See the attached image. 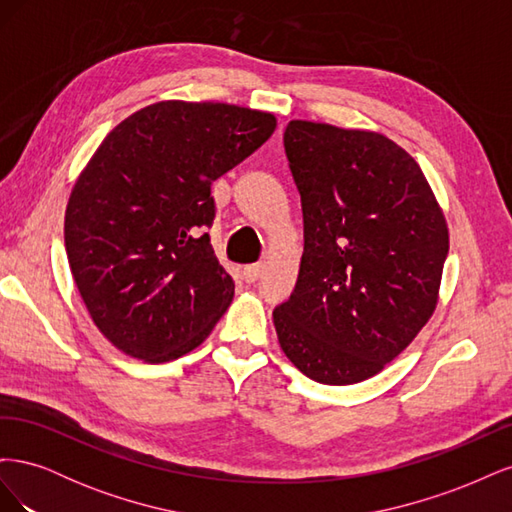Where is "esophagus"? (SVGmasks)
<instances>
[{
    "instance_id": "esophagus-1",
    "label": "esophagus",
    "mask_w": 512,
    "mask_h": 512,
    "mask_svg": "<svg viewBox=\"0 0 512 512\" xmlns=\"http://www.w3.org/2000/svg\"><path fill=\"white\" fill-rule=\"evenodd\" d=\"M260 273H262V265H247V267H243V271H241V275H243V280L247 282V284H254L258 277H260Z\"/></svg>"
}]
</instances>
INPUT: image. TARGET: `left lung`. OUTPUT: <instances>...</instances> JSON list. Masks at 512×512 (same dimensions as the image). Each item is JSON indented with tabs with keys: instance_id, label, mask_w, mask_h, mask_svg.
Segmentation results:
<instances>
[{
	"instance_id": "8db88e82",
	"label": "left lung",
	"mask_w": 512,
	"mask_h": 512,
	"mask_svg": "<svg viewBox=\"0 0 512 512\" xmlns=\"http://www.w3.org/2000/svg\"><path fill=\"white\" fill-rule=\"evenodd\" d=\"M284 147L305 245L297 286L273 312L277 339L307 378L363 382L436 312L446 218L421 166L384 134L292 119Z\"/></svg>"
}]
</instances>
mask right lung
<instances>
[{"instance_id": "1", "label": "right lung", "mask_w": 512, "mask_h": 512, "mask_svg": "<svg viewBox=\"0 0 512 512\" xmlns=\"http://www.w3.org/2000/svg\"><path fill=\"white\" fill-rule=\"evenodd\" d=\"M275 126L254 108L164 100L106 134L70 192L64 239L87 312L117 350L175 361L224 316L235 282L203 232L211 183Z\"/></svg>"}]
</instances>
